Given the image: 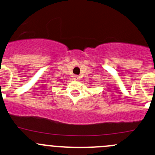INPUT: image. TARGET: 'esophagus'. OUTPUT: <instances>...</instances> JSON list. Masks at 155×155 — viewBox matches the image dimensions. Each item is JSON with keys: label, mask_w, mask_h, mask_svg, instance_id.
I'll list each match as a JSON object with an SVG mask.
<instances>
[{"label": "esophagus", "mask_w": 155, "mask_h": 155, "mask_svg": "<svg viewBox=\"0 0 155 155\" xmlns=\"http://www.w3.org/2000/svg\"><path fill=\"white\" fill-rule=\"evenodd\" d=\"M73 79H75V80H79V79H80V77L78 76H73Z\"/></svg>", "instance_id": "esophagus-1"}]
</instances>
